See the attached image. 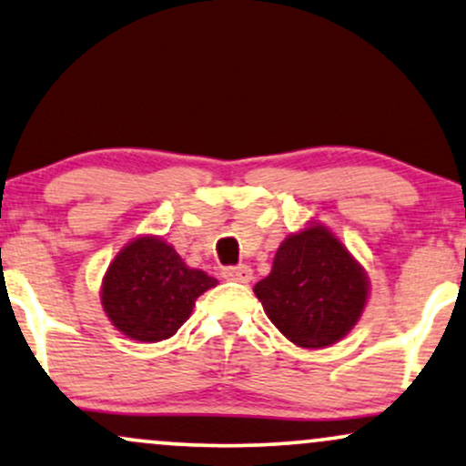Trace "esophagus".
<instances>
[{
	"label": "esophagus",
	"instance_id": "34e87169",
	"mask_svg": "<svg viewBox=\"0 0 466 466\" xmlns=\"http://www.w3.org/2000/svg\"><path fill=\"white\" fill-rule=\"evenodd\" d=\"M222 277L227 280H238V283H248L252 279V269L248 266H233V268H224Z\"/></svg>",
	"mask_w": 466,
	"mask_h": 466
}]
</instances>
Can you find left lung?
<instances>
[{"label": "left lung", "mask_w": 466, "mask_h": 466, "mask_svg": "<svg viewBox=\"0 0 466 466\" xmlns=\"http://www.w3.org/2000/svg\"><path fill=\"white\" fill-rule=\"evenodd\" d=\"M255 296L277 329L300 348H329L354 329L370 296L363 266L324 224L291 233Z\"/></svg>", "instance_id": "left-lung-1"}]
</instances>
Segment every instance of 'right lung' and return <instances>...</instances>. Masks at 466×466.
Segmentation results:
<instances>
[{"label": "right lung", "instance_id": "1", "mask_svg": "<svg viewBox=\"0 0 466 466\" xmlns=\"http://www.w3.org/2000/svg\"><path fill=\"white\" fill-rule=\"evenodd\" d=\"M218 280L186 266L170 244L142 235L123 246L101 283L103 311L125 337L142 343L175 335L197 298Z\"/></svg>", "mask_w": 466, "mask_h": 466}]
</instances>
